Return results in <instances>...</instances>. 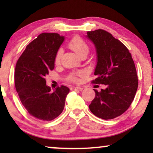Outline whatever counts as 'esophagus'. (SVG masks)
I'll return each mask as SVG.
<instances>
[{"label":"esophagus","mask_w":153,"mask_h":153,"mask_svg":"<svg viewBox=\"0 0 153 153\" xmlns=\"http://www.w3.org/2000/svg\"><path fill=\"white\" fill-rule=\"evenodd\" d=\"M76 90H79V91H82L83 88L81 87H75V86H72L71 88V91H76Z\"/></svg>","instance_id":"esophagus-1"}]
</instances>
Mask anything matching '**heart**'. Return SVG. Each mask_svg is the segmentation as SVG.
<instances>
[{
	"label": "heart",
	"mask_w": 153,
	"mask_h": 153,
	"mask_svg": "<svg viewBox=\"0 0 153 153\" xmlns=\"http://www.w3.org/2000/svg\"><path fill=\"white\" fill-rule=\"evenodd\" d=\"M69 47L71 49H72L77 55L81 56L83 54H88L89 52V47L87 45V43L83 40L80 37L76 36L71 39L68 43ZM62 55V49H59L56 52L55 58H54V62L56 65H59L60 62V59H61ZM80 75V73L78 74H72L69 77V80L73 82H77L78 81V78L76 76Z\"/></svg>",
	"instance_id": "b5f03b06"
}]
</instances>
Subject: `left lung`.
I'll return each mask as SVG.
<instances>
[{
	"instance_id": "obj_1",
	"label": "left lung",
	"mask_w": 153,
	"mask_h": 153,
	"mask_svg": "<svg viewBox=\"0 0 153 153\" xmlns=\"http://www.w3.org/2000/svg\"><path fill=\"white\" fill-rule=\"evenodd\" d=\"M97 53L94 83L104 84L105 89L95 92L89 105L98 118L109 120L128 109L135 97L138 78L135 65L127 48L107 31L98 29L87 32Z\"/></svg>"
}]
</instances>
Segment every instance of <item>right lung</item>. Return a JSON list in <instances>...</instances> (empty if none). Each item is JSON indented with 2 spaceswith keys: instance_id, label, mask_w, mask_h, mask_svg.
I'll list each match as a JSON object with an SVG mask.
<instances>
[{
  "instance_id": "obj_1",
  "label": "right lung",
  "mask_w": 153,
  "mask_h": 153,
  "mask_svg": "<svg viewBox=\"0 0 153 153\" xmlns=\"http://www.w3.org/2000/svg\"><path fill=\"white\" fill-rule=\"evenodd\" d=\"M64 39L58 33H42L27 45L16 64V92L28 112L39 120L49 121L59 116L70 92L64 85L52 91L45 79L53 70L54 58Z\"/></svg>"
}]
</instances>
